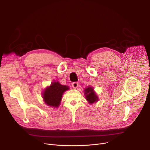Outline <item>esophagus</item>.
<instances>
[{"mask_svg":"<svg viewBox=\"0 0 150 150\" xmlns=\"http://www.w3.org/2000/svg\"><path fill=\"white\" fill-rule=\"evenodd\" d=\"M78 86V83L77 82H74V83H72V87H73L74 88H77Z\"/></svg>","mask_w":150,"mask_h":150,"instance_id":"1","label":"esophagus"}]
</instances>
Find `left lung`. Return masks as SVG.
<instances>
[{
  "label": "left lung",
  "mask_w": 150,
  "mask_h": 150,
  "mask_svg": "<svg viewBox=\"0 0 150 150\" xmlns=\"http://www.w3.org/2000/svg\"><path fill=\"white\" fill-rule=\"evenodd\" d=\"M84 91L86 99L88 101L89 103L92 104L95 102H96L98 100V98L96 95L92 87H88L86 88Z\"/></svg>",
  "instance_id": "8db88e82"
}]
</instances>
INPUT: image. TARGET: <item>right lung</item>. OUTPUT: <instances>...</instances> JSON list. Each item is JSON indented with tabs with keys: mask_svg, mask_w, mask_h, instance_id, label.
<instances>
[{
	"mask_svg": "<svg viewBox=\"0 0 150 150\" xmlns=\"http://www.w3.org/2000/svg\"><path fill=\"white\" fill-rule=\"evenodd\" d=\"M69 89L66 86H63L58 82H54L43 92V97L47 105L58 107L60 104L63 93Z\"/></svg>",
	"mask_w": 150,
	"mask_h": 150,
	"instance_id": "1",
	"label": "right lung"
}]
</instances>
